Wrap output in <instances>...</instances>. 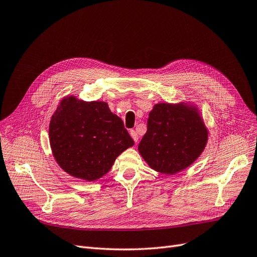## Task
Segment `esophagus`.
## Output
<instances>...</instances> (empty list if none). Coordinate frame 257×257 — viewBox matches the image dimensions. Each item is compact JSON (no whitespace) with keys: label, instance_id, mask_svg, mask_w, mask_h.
<instances>
[{"label":"esophagus","instance_id":"34e87169","mask_svg":"<svg viewBox=\"0 0 257 257\" xmlns=\"http://www.w3.org/2000/svg\"><path fill=\"white\" fill-rule=\"evenodd\" d=\"M130 136H131L132 139H134V141L136 142V143H138L139 136H138V134H137V131H136V130H130Z\"/></svg>","mask_w":257,"mask_h":257}]
</instances>
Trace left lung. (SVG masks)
Returning <instances> with one entry per match:
<instances>
[{
    "instance_id": "1",
    "label": "left lung",
    "mask_w": 257,
    "mask_h": 257,
    "mask_svg": "<svg viewBox=\"0 0 257 257\" xmlns=\"http://www.w3.org/2000/svg\"><path fill=\"white\" fill-rule=\"evenodd\" d=\"M206 141L207 131L196 109L158 103L149 113L139 150L151 168L174 175L201 155Z\"/></svg>"
}]
</instances>
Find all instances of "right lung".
<instances>
[{"instance_id": "obj_1", "label": "right lung", "mask_w": 257, "mask_h": 257, "mask_svg": "<svg viewBox=\"0 0 257 257\" xmlns=\"http://www.w3.org/2000/svg\"><path fill=\"white\" fill-rule=\"evenodd\" d=\"M53 154L73 177L95 181L106 175L123 150L135 144L121 118L103 101L83 102L68 97L50 123Z\"/></svg>"}]
</instances>
